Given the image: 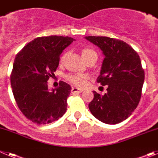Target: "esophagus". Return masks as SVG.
Returning a JSON list of instances; mask_svg holds the SVG:
<instances>
[{"label":"esophagus","mask_w":158,"mask_h":158,"mask_svg":"<svg viewBox=\"0 0 158 158\" xmlns=\"http://www.w3.org/2000/svg\"><path fill=\"white\" fill-rule=\"evenodd\" d=\"M82 91H83V89H80L76 87H73L72 89H71V93H81Z\"/></svg>","instance_id":"esophagus-1"}]
</instances>
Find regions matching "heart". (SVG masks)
Masks as SVG:
<instances>
[{
    "instance_id": "heart-1",
    "label": "heart",
    "mask_w": 158,
    "mask_h": 158,
    "mask_svg": "<svg viewBox=\"0 0 158 158\" xmlns=\"http://www.w3.org/2000/svg\"><path fill=\"white\" fill-rule=\"evenodd\" d=\"M81 55L84 59H85L91 55H97V54H96V51H94L93 50L86 48L82 50ZM62 59L63 58H62ZM87 78V75L83 74V73H72V74H69L66 76L67 81H69L72 85L77 86V87H83L86 84Z\"/></svg>"
}]
</instances>
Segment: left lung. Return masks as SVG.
<instances>
[{"mask_svg":"<svg viewBox=\"0 0 158 158\" xmlns=\"http://www.w3.org/2000/svg\"><path fill=\"white\" fill-rule=\"evenodd\" d=\"M102 51L104 59L97 82L107 85V93L93 91L89 104L91 113L101 122L116 124L125 120L139 103L145 79L140 58L130 45L104 36H86Z\"/></svg>","mask_w":158,"mask_h":158,"instance_id":"1","label":"left lung"}]
</instances>
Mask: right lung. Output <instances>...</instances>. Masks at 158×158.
<instances>
[{
	"instance_id": "obj_1",
	"label": "right lung",
	"mask_w": 158,
	"mask_h": 158,
	"mask_svg": "<svg viewBox=\"0 0 158 158\" xmlns=\"http://www.w3.org/2000/svg\"><path fill=\"white\" fill-rule=\"evenodd\" d=\"M74 39L68 36H45L31 41L15 58L11 86L19 110L37 124L51 123L66 111L71 87L60 81L49 90L47 81L54 76L62 51Z\"/></svg>"
}]
</instances>
